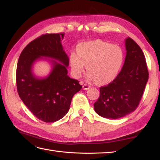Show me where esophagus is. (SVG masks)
Here are the masks:
<instances>
[{
  "label": "esophagus",
  "instance_id": "esophagus-1",
  "mask_svg": "<svg viewBox=\"0 0 160 160\" xmlns=\"http://www.w3.org/2000/svg\"><path fill=\"white\" fill-rule=\"evenodd\" d=\"M82 88H83V90H88L89 89L90 86H88V85H86V84H84V85L82 86Z\"/></svg>",
  "mask_w": 160,
  "mask_h": 160
}]
</instances>
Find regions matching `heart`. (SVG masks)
<instances>
[{
  "mask_svg": "<svg viewBox=\"0 0 160 160\" xmlns=\"http://www.w3.org/2000/svg\"><path fill=\"white\" fill-rule=\"evenodd\" d=\"M77 54L72 52L70 56L73 76L80 78L86 65L87 79L100 85L115 79L124 60L121 48L102 40L81 43L77 47Z\"/></svg>",
  "mask_w": 160,
  "mask_h": 160,
  "instance_id": "heart-1",
  "label": "heart"
}]
</instances>
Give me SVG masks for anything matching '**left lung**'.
Returning <instances> with one entry per match:
<instances>
[{
    "label": "left lung",
    "instance_id": "left-lung-1",
    "mask_svg": "<svg viewBox=\"0 0 160 160\" xmlns=\"http://www.w3.org/2000/svg\"><path fill=\"white\" fill-rule=\"evenodd\" d=\"M126 56L120 73L112 82L101 87L94 109L103 118L118 119L136 109L148 80L145 56L140 47L127 38Z\"/></svg>",
    "mask_w": 160,
    "mask_h": 160
}]
</instances>
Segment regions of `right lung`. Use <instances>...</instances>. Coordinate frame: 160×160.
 <instances>
[{
    "instance_id": "add662e5",
    "label": "right lung",
    "mask_w": 160,
    "mask_h": 160,
    "mask_svg": "<svg viewBox=\"0 0 160 160\" xmlns=\"http://www.w3.org/2000/svg\"><path fill=\"white\" fill-rule=\"evenodd\" d=\"M64 34L40 36L24 48L17 67V87L24 104L38 119L53 122L70 109L72 97L82 88L68 75L69 58L61 43ZM45 59L51 65L46 77L36 76L34 63Z\"/></svg>"
}]
</instances>
